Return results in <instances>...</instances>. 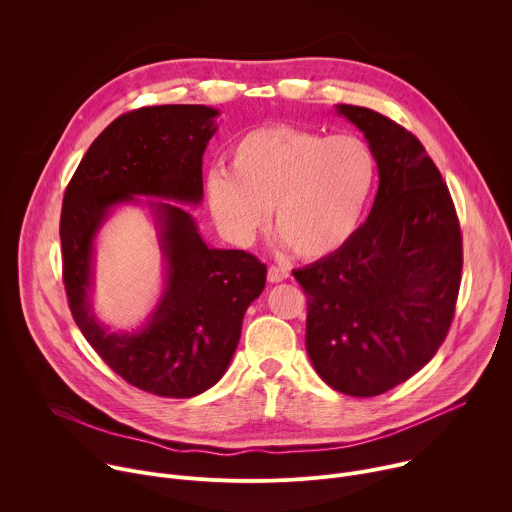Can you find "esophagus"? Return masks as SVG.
Instances as JSON below:
<instances>
[{"mask_svg": "<svg viewBox=\"0 0 512 512\" xmlns=\"http://www.w3.org/2000/svg\"><path fill=\"white\" fill-rule=\"evenodd\" d=\"M289 277V271L285 267H279V265H271L267 269V279L271 283H279V281H285Z\"/></svg>", "mask_w": 512, "mask_h": 512, "instance_id": "1", "label": "esophagus"}]
</instances>
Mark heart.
Segmentation results:
<instances>
[{
    "label": "heart",
    "mask_w": 512,
    "mask_h": 512,
    "mask_svg": "<svg viewBox=\"0 0 512 512\" xmlns=\"http://www.w3.org/2000/svg\"><path fill=\"white\" fill-rule=\"evenodd\" d=\"M377 184V158L358 135H324L298 125L243 133L227 154V172L206 180L214 221L247 247L269 227L304 259L338 253L360 229Z\"/></svg>",
    "instance_id": "heart-1"
}]
</instances>
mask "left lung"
<instances>
[{
    "instance_id": "obj_1",
    "label": "left lung",
    "mask_w": 512,
    "mask_h": 512,
    "mask_svg": "<svg viewBox=\"0 0 512 512\" xmlns=\"http://www.w3.org/2000/svg\"><path fill=\"white\" fill-rule=\"evenodd\" d=\"M377 158L379 190L346 247L294 277L308 298L306 350L332 389L375 397L413 377L450 330L462 279V235L440 170L389 117L336 105Z\"/></svg>"
}]
</instances>
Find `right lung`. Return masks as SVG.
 <instances>
[{"label":"right lung","instance_id":"1","mask_svg":"<svg viewBox=\"0 0 512 512\" xmlns=\"http://www.w3.org/2000/svg\"><path fill=\"white\" fill-rule=\"evenodd\" d=\"M216 117L206 105L141 107L117 117L91 143L62 200L72 318L121 379L160 397L188 399L221 381L245 312L265 287V263L245 251L210 249L192 214L175 204L202 200V156ZM137 195L163 198L149 205L167 261L165 291L139 331L111 333L90 308L94 239L110 210Z\"/></svg>","mask_w":512,"mask_h":512}]
</instances>
